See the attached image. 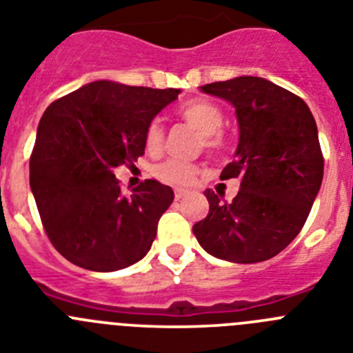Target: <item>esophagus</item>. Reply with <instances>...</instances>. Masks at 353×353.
Returning <instances> with one entry per match:
<instances>
[{
	"mask_svg": "<svg viewBox=\"0 0 353 353\" xmlns=\"http://www.w3.org/2000/svg\"><path fill=\"white\" fill-rule=\"evenodd\" d=\"M185 194H187V191H183V189H176V191H174V199H176V201H180V199H182Z\"/></svg>",
	"mask_w": 353,
	"mask_h": 353,
	"instance_id": "obj_1",
	"label": "esophagus"
}]
</instances>
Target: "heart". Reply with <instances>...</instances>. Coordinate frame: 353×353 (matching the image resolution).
Masks as SVG:
<instances>
[{
  "label": "heart",
  "mask_w": 353,
  "mask_h": 353,
  "mask_svg": "<svg viewBox=\"0 0 353 353\" xmlns=\"http://www.w3.org/2000/svg\"><path fill=\"white\" fill-rule=\"evenodd\" d=\"M180 117L203 136V145L207 148H219L223 143L221 129H223L224 117L217 105L207 101L187 102L185 105L180 108ZM162 141H164V127H162L161 120L155 118L150 121L145 130V146L150 152H157L162 146ZM154 174L164 183L174 187H187L194 182L198 168L189 162L168 159L154 168Z\"/></svg>",
  "instance_id": "heart-1"
}]
</instances>
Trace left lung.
I'll use <instances>...</instances> for the list:
<instances>
[{"mask_svg":"<svg viewBox=\"0 0 353 353\" xmlns=\"http://www.w3.org/2000/svg\"><path fill=\"white\" fill-rule=\"evenodd\" d=\"M235 108L239 145L221 179H239L232 203L207 189L210 210L192 226L219 260H270L304 226L323 179L316 121L302 99L263 77L240 76L199 86Z\"/></svg>","mask_w":353,"mask_h":353,"instance_id":"left-lung-1","label":"left lung"}]
</instances>
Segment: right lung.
Listing matches in <instances>:
<instances>
[{
	"mask_svg": "<svg viewBox=\"0 0 353 353\" xmlns=\"http://www.w3.org/2000/svg\"><path fill=\"white\" fill-rule=\"evenodd\" d=\"M180 90L93 81L52 102L37 129L30 187L61 256L114 272L146 256L173 189L145 180L123 194L114 170L145 154V130Z\"/></svg>",
	"mask_w": 353,
	"mask_h": 353,
	"instance_id": "right-lung-1",
	"label": "right lung"
}]
</instances>
